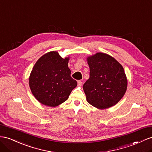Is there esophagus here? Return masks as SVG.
I'll list each match as a JSON object with an SVG mask.
<instances>
[{
  "label": "esophagus",
  "instance_id": "obj_1",
  "mask_svg": "<svg viewBox=\"0 0 152 152\" xmlns=\"http://www.w3.org/2000/svg\"><path fill=\"white\" fill-rule=\"evenodd\" d=\"M81 85H82V81H81L80 80L77 81V85L78 86H81Z\"/></svg>",
  "mask_w": 152,
  "mask_h": 152
}]
</instances>
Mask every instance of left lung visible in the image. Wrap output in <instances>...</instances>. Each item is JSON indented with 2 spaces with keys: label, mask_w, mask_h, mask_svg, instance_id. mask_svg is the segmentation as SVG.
Returning <instances> with one entry per match:
<instances>
[{
  "label": "left lung",
  "mask_w": 152,
  "mask_h": 152,
  "mask_svg": "<svg viewBox=\"0 0 152 152\" xmlns=\"http://www.w3.org/2000/svg\"><path fill=\"white\" fill-rule=\"evenodd\" d=\"M90 77L83 85L87 101L103 110L118 103L125 94L127 78L121 64L106 53H97L87 58Z\"/></svg>",
  "instance_id": "obj_1"
}]
</instances>
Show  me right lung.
Masks as SVG:
<instances>
[{"label":"right lung","instance_id":"add662e5","mask_svg":"<svg viewBox=\"0 0 152 152\" xmlns=\"http://www.w3.org/2000/svg\"><path fill=\"white\" fill-rule=\"evenodd\" d=\"M69 57L61 58L57 51L42 56L31 72L29 85L33 95L45 106L54 107L67 100L77 81L71 76Z\"/></svg>","mask_w":152,"mask_h":152}]
</instances>
